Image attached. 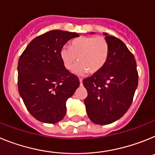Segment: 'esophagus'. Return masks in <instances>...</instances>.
<instances>
[{
    "label": "esophagus",
    "instance_id": "34e87169",
    "mask_svg": "<svg viewBox=\"0 0 155 155\" xmlns=\"http://www.w3.org/2000/svg\"><path fill=\"white\" fill-rule=\"evenodd\" d=\"M79 83H80V85L83 84V79H81V78H79Z\"/></svg>",
    "mask_w": 155,
    "mask_h": 155
}]
</instances>
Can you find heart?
I'll return each mask as SVG.
<instances>
[{
    "label": "heart",
    "instance_id": "heart-1",
    "mask_svg": "<svg viewBox=\"0 0 155 155\" xmlns=\"http://www.w3.org/2000/svg\"><path fill=\"white\" fill-rule=\"evenodd\" d=\"M109 54V45L103 37H80L72 42V46H62L60 50V57L64 66L71 69L77 60L73 72L82 75L88 71L89 73H96L105 64Z\"/></svg>",
    "mask_w": 155,
    "mask_h": 155
}]
</instances>
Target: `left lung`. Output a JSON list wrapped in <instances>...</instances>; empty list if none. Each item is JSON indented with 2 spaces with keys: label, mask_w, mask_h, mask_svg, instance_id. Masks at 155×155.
I'll list each match as a JSON object with an SVG mask.
<instances>
[{
  "label": "left lung",
  "mask_w": 155,
  "mask_h": 155,
  "mask_svg": "<svg viewBox=\"0 0 155 155\" xmlns=\"http://www.w3.org/2000/svg\"><path fill=\"white\" fill-rule=\"evenodd\" d=\"M104 35L109 45L107 61L100 71L83 80L88 93L84 100L87 115L97 125L110 124L123 116L138 85L134 54L121 40Z\"/></svg>",
  "instance_id": "obj_1"
}]
</instances>
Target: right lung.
Here are the masks:
<instances>
[{"mask_svg":"<svg viewBox=\"0 0 155 155\" xmlns=\"http://www.w3.org/2000/svg\"><path fill=\"white\" fill-rule=\"evenodd\" d=\"M76 33L51 30L33 39L18 62V87L25 107L36 119L57 123L66 113V101L79 80L64 66L60 50Z\"/></svg>","mask_w":155,"mask_h":155,"instance_id":"add662e5","label":"right lung"}]
</instances>
